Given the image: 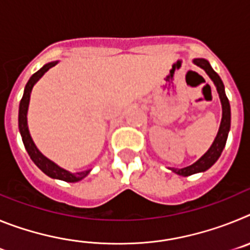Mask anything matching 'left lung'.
<instances>
[{
	"mask_svg": "<svg viewBox=\"0 0 250 250\" xmlns=\"http://www.w3.org/2000/svg\"><path fill=\"white\" fill-rule=\"evenodd\" d=\"M194 63H195L196 66L202 67L203 70H205V72L209 75V77H210L211 80H213V83H215L218 94H219L220 101H222L223 118L222 123H220L218 135H216L215 140H214L210 149L208 150L199 160L196 161V163H194L193 165H190V167H183V169H171L174 173L183 176L191 175V174L200 173V171H205V170L209 169V167L219 159L220 154H222L223 149H224L225 146V143H227L229 129H230V105H229V100L228 98H227V95H225L224 85H223L222 79H220L219 75L216 74L213 68H211L210 63L208 62L205 59H195L194 60Z\"/></svg>",
	"mask_w": 250,
	"mask_h": 250,
	"instance_id": "1",
	"label": "left lung"
}]
</instances>
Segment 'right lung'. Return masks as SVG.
<instances>
[{
	"instance_id": "right-lung-1",
	"label": "right lung",
	"mask_w": 250,
	"mask_h": 250,
	"mask_svg": "<svg viewBox=\"0 0 250 250\" xmlns=\"http://www.w3.org/2000/svg\"><path fill=\"white\" fill-rule=\"evenodd\" d=\"M57 61L46 63L43 67L40 68L39 71L35 72V74L30 77L28 83H26L25 92H23V96H22L21 101H20L19 127H20V132H21L22 141H23V145H25L26 150H27L28 155H30V158L32 159V161H34L35 164H36L40 169L42 170L46 175L51 176V178H54V179H60V180H63V182L75 183L85 178V176L90 173V170L81 171V173L72 174V173H68L67 170L61 169L60 167H57L55 163L48 160L46 156H43L42 154L37 150L36 145L34 144V141H32V139H31L30 132H28V127H27V109H28V103H30L31 90H32V87H34V85L37 83V80H39L40 77L42 76L47 70H50L51 67H54Z\"/></svg>"
}]
</instances>
